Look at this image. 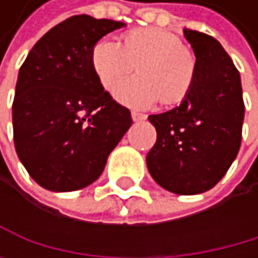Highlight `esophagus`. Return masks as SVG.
<instances>
[{
    "label": "esophagus",
    "mask_w": 258,
    "mask_h": 258,
    "mask_svg": "<svg viewBox=\"0 0 258 258\" xmlns=\"http://www.w3.org/2000/svg\"><path fill=\"white\" fill-rule=\"evenodd\" d=\"M147 116L145 114H142V113H138V111H132V119L135 120V122H141V120H144Z\"/></svg>",
    "instance_id": "esophagus-1"
}]
</instances>
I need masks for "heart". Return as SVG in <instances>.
<instances>
[{"label": "heart", "instance_id": "1", "mask_svg": "<svg viewBox=\"0 0 258 258\" xmlns=\"http://www.w3.org/2000/svg\"><path fill=\"white\" fill-rule=\"evenodd\" d=\"M91 68L103 90L137 69V77L114 90L117 102L145 110L159 100L165 106L181 103L192 91L197 79V58L182 40L161 27L128 31L116 44L102 38L91 49Z\"/></svg>", "mask_w": 258, "mask_h": 258}]
</instances>
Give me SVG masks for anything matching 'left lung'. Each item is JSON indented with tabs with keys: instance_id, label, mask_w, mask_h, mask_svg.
<instances>
[{
	"instance_id": "8db88e82",
	"label": "left lung",
	"mask_w": 258,
	"mask_h": 258,
	"mask_svg": "<svg viewBox=\"0 0 258 258\" xmlns=\"http://www.w3.org/2000/svg\"><path fill=\"white\" fill-rule=\"evenodd\" d=\"M184 37L197 57V79L179 106L148 116L156 142L147 167L165 190L197 195L212 189L237 158L244 103L238 69L223 46L192 29Z\"/></svg>"
}]
</instances>
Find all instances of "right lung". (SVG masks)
Returning a JSON list of instances; mask_svg holds the SVG:
<instances>
[{"label":"right lung","instance_id":"obj_1","mask_svg":"<svg viewBox=\"0 0 258 258\" xmlns=\"http://www.w3.org/2000/svg\"><path fill=\"white\" fill-rule=\"evenodd\" d=\"M122 21L71 17L46 32L20 68L12 105L15 150L27 173L52 192L94 182L132 126L130 110L105 91L91 49Z\"/></svg>","mask_w":258,"mask_h":258}]
</instances>
